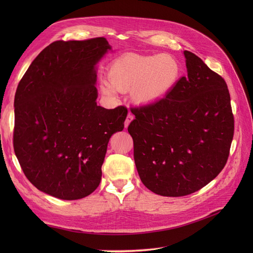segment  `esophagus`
Listing matches in <instances>:
<instances>
[{
  "instance_id": "esophagus-1",
  "label": "esophagus",
  "mask_w": 253,
  "mask_h": 253,
  "mask_svg": "<svg viewBox=\"0 0 253 253\" xmlns=\"http://www.w3.org/2000/svg\"><path fill=\"white\" fill-rule=\"evenodd\" d=\"M133 119H134V115L131 114V113H128L127 116H126V121H125V126L127 127L128 125L131 124V121H132Z\"/></svg>"
}]
</instances>
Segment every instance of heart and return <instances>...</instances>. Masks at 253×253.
<instances>
[{
	"instance_id": "heart-1",
	"label": "heart",
	"mask_w": 253,
	"mask_h": 253,
	"mask_svg": "<svg viewBox=\"0 0 253 253\" xmlns=\"http://www.w3.org/2000/svg\"><path fill=\"white\" fill-rule=\"evenodd\" d=\"M179 74L177 60L168 53L125 56L115 59L110 64L106 75L111 84L102 81L100 90L105 96L116 98L117 90L132 89L134 100L147 104L169 93Z\"/></svg>"
}]
</instances>
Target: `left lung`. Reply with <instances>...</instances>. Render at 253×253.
Segmentation results:
<instances>
[{
    "label": "left lung",
    "instance_id": "1",
    "mask_svg": "<svg viewBox=\"0 0 253 253\" xmlns=\"http://www.w3.org/2000/svg\"><path fill=\"white\" fill-rule=\"evenodd\" d=\"M187 77L165 98L133 108L127 131L143 185L163 196L202 189L224 169L234 133L226 81L185 50Z\"/></svg>",
    "mask_w": 253,
    "mask_h": 253
}]
</instances>
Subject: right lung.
Returning <instances> with one entry per match:
<instances>
[{"label": "right lung", "instance_id": "obj_1", "mask_svg": "<svg viewBox=\"0 0 253 253\" xmlns=\"http://www.w3.org/2000/svg\"><path fill=\"white\" fill-rule=\"evenodd\" d=\"M111 48L103 37L52 42L17 87L14 153L27 179L60 200L94 192L111 136L125 127L126 106L96 102V64Z\"/></svg>", "mask_w": 253, "mask_h": 253}]
</instances>
